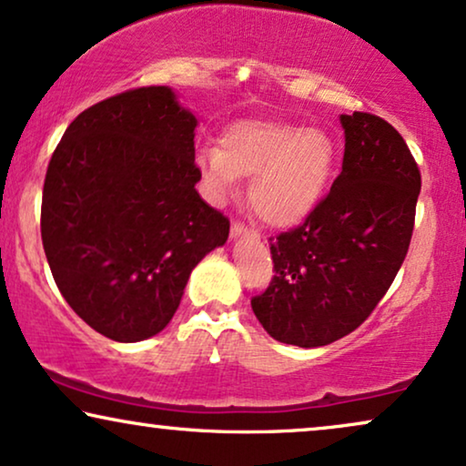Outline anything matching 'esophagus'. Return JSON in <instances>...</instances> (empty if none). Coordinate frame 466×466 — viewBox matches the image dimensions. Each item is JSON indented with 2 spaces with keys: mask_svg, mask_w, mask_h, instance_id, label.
Segmentation results:
<instances>
[{
  "mask_svg": "<svg viewBox=\"0 0 466 466\" xmlns=\"http://www.w3.org/2000/svg\"><path fill=\"white\" fill-rule=\"evenodd\" d=\"M231 235H233V238H239V235H252V238H257V231H255V228L244 225V222H233Z\"/></svg>",
  "mask_w": 466,
  "mask_h": 466,
  "instance_id": "esophagus-1",
  "label": "esophagus"
}]
</instances>
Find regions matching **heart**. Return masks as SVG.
I'll return each instance as SVG.
<instances>
[{"mask_svg": "<svg viewBox=\"0 0 466 466\" xmlns=\"http://www.w3.org/2000/svg\"><path fill=\"white\" fill-rule=\"evenodd\" d=\"M336 160L334 141L319 128L280 122H239L225 130L220 147H201L198 173L214 198H227L239 179L255 214L271 227L304 218L323 195Z\"/></svg>", "mask_w": 466, "mask_h": 466, "instance_id": "1", "label": "heart"}]
</instances>
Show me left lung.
Instances as JSON below:
<instances>
[{
	"mask_svg": "<svg viewBox=\"0 0 466 466\" xmlns=\"http://www.w3.org/2000/svg\"><path fill=\"white\" fill-rule=\"evenodd\" d=\"M342 171L295 228L269 238L276 276L250 299L278 342L323 347L351 334L388 293L407 257L421 175L394 126L340 115Z\"/></svg>",
	"mask_w": 466,
	"mask_h": 466,
	"instance_id": "obj_1",
	"label": "left lung"
}]
</instances>
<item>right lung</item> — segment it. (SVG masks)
I'll return each mask as SVG.
<instances>
[{
	"label": "right lung",
	"mask_w": 466,
	"mask_h": 466,
	"mask_svg": "<svg viewBox=\"0 0 466 466\" xmlns=\"http://www.w3.org/2000/svg\"><path fill=\"white\" fill-rule=\"evenodd\" d=\"M195 128L168 87L128 89L78 115L48 162V268L72 310L111 340L165 329L190 271L228 238L227 216L195 188Z\"/></svg>",
	"instance_id": "right-lung-1"
}]
</instances>
